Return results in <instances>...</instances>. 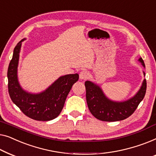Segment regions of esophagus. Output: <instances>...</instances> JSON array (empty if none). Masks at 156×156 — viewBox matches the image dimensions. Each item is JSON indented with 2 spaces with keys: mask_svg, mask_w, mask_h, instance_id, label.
<instances>
[{
  "mask_svg": "<svg viewBox=\"0 0 156 156\" xmlns=\"http://www.w3.org/2000/svg\"><path fill=\"white\" fill-rule=\"evenodd\" d=\"M88 77H89V73L86 71V70H83V71L80 73V79L85 80V79H87Z\"/></svg>",
  "mask_w": 156,
  "mask_h": 156,
  "instance_id": "34e87169",
  "label": "esophagus"
}]
</instances>
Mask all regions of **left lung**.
Here are the masks:
<instances>
[{"label": "left lung", "mask_w": 156, "mask_h": 156, "mask_svg": "<svg viewBox=\"0 0 156 156\" xmlns=\"http://www.w3.org/2000/svg\"><path fill=\"white\" fill-rule=\"evenodd\" d=\"M139 61L145 66L142 58ZM85 86L87 104L92 115L101 121L116 122L126 119L134 112L146 95V80L144 79L141 88L134 97L121 102L109 100L100 87L90 81H86Z\"/></svg>", "instance_id": "1"}]
</instances>
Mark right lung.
<instances>
[{
	"mask_svg": "<svg viewBox=\"0 0 156 156\" xmlns=\"http://www.w3.org/2000/svg\"><path fill=\"white\" fill-rule=\"evenodd\" d=\"M22 39L15 47L8 69V93L13 103L28 117L37 121H49L58 117L72 86L79 78L78 74L59 78L45 91L30 94L22 89L17 80V70Z\"/></svg>",
	"mask_w": 156,
	"mask_h": 156,
	"instance_id": "1",
	"label": "right lung"
}]
</instances>
